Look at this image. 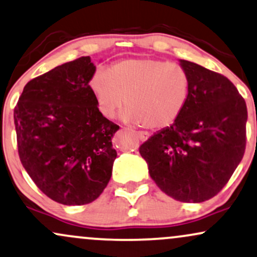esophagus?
Instances as JSON below:
<instances>
[{
	"instance_id": "34e87169",
	"label": "esophagus",
	"mask_w": 257,
	"mask_h": 257,
	"mask_svg": "<svg viewBox=\"0 0 257 257\" xmlns=\"http://www.w3.org/2000/svg\"><path fill=\"white\" fill-rule=\"evenodd\" d=\"M136 135H137V137L140 138V140H141L142 142L147 141L148 138H149V135H148L147 132H143V131H138V132H136Z\"/></svg>"
}]
</instances>
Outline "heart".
<instances>
[{
	"label": "heart",
	"mask_w": 257,
	"mask_h": 257,
	"mask_svg": "<svg viewBox=\"0 0 257 257\" xmlns=\"http://www.w3.org/2000/svg\"><path fill=\"white\" fill-rule=\"evenodd\" d=\"M89 90L103 117L111 119L123 104L121 119L134 125L161 130L171 126L185 108L189 77L182 66L158 59H127L96 69Z\"/></svg>",
	"instance_id": "heart-1"
}]
</instances>
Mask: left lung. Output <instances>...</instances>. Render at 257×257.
Returning a JSON list of instances; mask_svg holds the SVG:
<instances>
[{"label":"left lung","instance_id":"left-lung-1","mask_svg":"<svg viewBox=\"0 0 257 257\" xmlns=\"http://www.w3.org/2000/svg\"><path fill=\"white\" fill-rule=\"evenodd\" d=\"M189 77L180 116L140 148L152 179L174 200L200 203L226 185L245 150V101L224 75L179 60Z\"/></svg>","mask_w":257,"mask_h":257}]
</instances>
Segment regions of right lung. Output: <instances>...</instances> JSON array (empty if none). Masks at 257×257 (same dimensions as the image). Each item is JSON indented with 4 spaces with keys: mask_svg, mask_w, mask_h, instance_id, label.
Wrapping results in <instances>:
<instances>
[{
    "mask_svg": "<svg viewBox=\"0 0 257 257\" xmlns=\"http://www.w3.org/2000/svg\"><path fill=\"white\" fill-rule=\"evenodd\" d=\"M90 56L30 80L14 108L20 161L43 194L65 206L91 203L109 183L119 126L99 114L89 90Z\"/></svg>",
    "mask_w": 257,
    "mask_h": 257,
    "instance_id": "right-lung-1",
    "label": "right lung"
}]
</instances>
